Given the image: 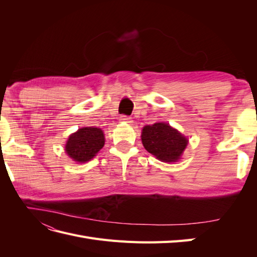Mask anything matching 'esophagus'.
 <instances>
[{
	"label": "esophagus",
	"mask_w": 257,
	"mask_h": 257,
	"mask_svg": "<svg viewBox=\"0 0 257 257\" xmlns=\"http://www.w3.org/2000/svg\"><path fill=\"white\" fill-rule=\"evenodd\" d=\"M119 120H120V122H125V123H128V124L133 122V120H132L130 116H127V115H121Z\"/></svg>",
	"instance_id": "obj_1"
}]
</instances>
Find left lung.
<instances>
[{
    "label": "left lung",
    "mask_w": 257,
    "mask_h": 257,
    "mask_svg": "<svg viewBox=\"0 0 257 257\" xmlns=\"http://www.w3.org/2000/svg\"><path fill=\"white\" fill-rule=\"evenodd\" d=\"M142 142L148 152L166 163L180 160L189 143L188 138L165 122L144 126Z\"/></svg>",
    "instance_id": "obj_1"
}]
</instances>
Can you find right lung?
Returning <instances> with one entry per match:
<instances>
[{
  "mask_svg": "<svg viewBox=\"0 0 257 257\" xmlns=\"http://www.w3.org/2000/svg\"><path fill=\"white\" fill-rule=\"evenodd\" d=\"M105 145L103 131L94 127H81L68 137L65 152L73 161L85 163L95 157Z\"/></svg>",
  "mask_w": 257,
  "mask_h": 257,
  "instance_id": "add662e5",
  "label": "right lung"
}]
</instances>
